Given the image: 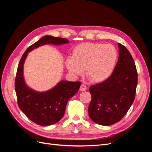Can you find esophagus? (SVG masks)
I'll return each mask as SVG.
<instances>
[{"label": "esophagus", "instance_id": "esophagus-1", "mask_svg": "<svg viewBox=\"0 0 152 152\" xmlns=\"http://www.w3.org/2000/svg\"><path fill=\"white\" fill-rule=\"evenodd\" d=\"M87 89V86H86L85 84H82L80 86V91H86Z\"/></svg>", "mask_w": 152, "mask_h": 152}]
</instances>
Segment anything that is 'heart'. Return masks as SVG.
<instances>
[{
    "label": "heart",
    "mask_w": 152,
    "mask_h": 152,
    "mask_svg": "<svg viewBox=\"0 0 152 152\" xmlns=\"http://www.w3.org/2000/svg\"><path fill=\"white\" fill-rule=\"evenodd\" d=\"M118 59L117 50L111 44L86 42L77 45L73 50L72 58L66 60L68 71L80 75L85 70L91 82H102L112 75Z\"/></svg>",
    "instance_id": "b5f03b06"
}]
</instances>
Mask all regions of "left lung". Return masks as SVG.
I'll use <instances>...</instances> for the list:
<instances>
[{
  "label": "left lung",
  "instance_id": "1",
  "mask_svg": "<svg viewBox=\"0 0 152 152\" xmlns=\"http://www.w3.org/2000/svg\"><path fill=\"white\" fill-rule=\"evenodd\" d=\"M118 46L119 57L111 76L89 88V115L102 126H111L120 121L135 98L137 84L135 63L125 46L120 43Z\"/></svg>",
  "mask_w": 152,
  "mask_h": 152
}]
</instances>
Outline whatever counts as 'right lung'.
Listing matches in <instances>:
<instances>
[{
  "instance_id": "right-lung-1",
  "label": "right lung",
  "mask_w": 152,
  "mask_h": 152,
  "mask_svg": "<svg viewBox=\"0 0 152 152\" xmlns=\"http://www.w3.org/2000/svg\"><path fill=\"white\" fill-rule=\"evenodd\" d=\"M69 42L66 39L45 35L26 50L18 65L15 79L18 104L30 121L42 126L56 124L63 118L66 104L79 91L80 82L61 80L53 88L45 92H37L26 84L23 65L28 53L45 44L61 45Z\"/></svg>"
}]
</instances>
